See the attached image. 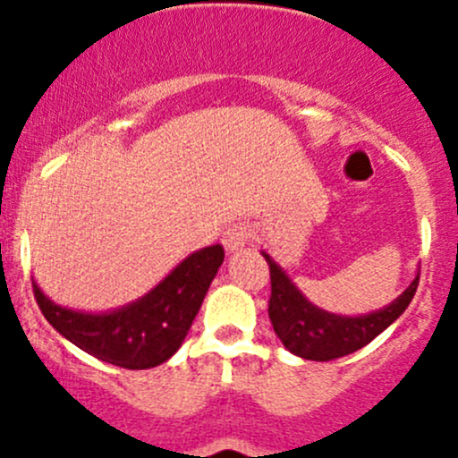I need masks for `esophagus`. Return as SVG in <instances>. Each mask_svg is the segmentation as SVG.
I'll return each instance as SVG.
<instances>
[{
    "mask_svg": "<svg viewBox=\"0 0 458 458\" xmlns=\"http://www.w3.org/2000/svg\"><path fill=\"white\" fill-rule=\"evenodd\" d=\"M221 242H224L225 250L228 252L242 250V248L250 242V230H248L243 224H234L230 225V228H225L224 239H221Z\"/></svg>",
    "mask_w": 458,
    "mask_h": 458,
    "instance_id": "obj_1",
    "label": "esophagus"
}]
</instances>
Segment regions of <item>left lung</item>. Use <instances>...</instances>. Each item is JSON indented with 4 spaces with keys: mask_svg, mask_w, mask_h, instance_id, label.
Listing matches in <instances>:
<instances>
[{
    "mask_svg": "<svg viewBox=\"0 0 458 458\" xmlns=\"http://www.w3.org/2000/svg\"><path fill=\"white\" fill-rule=\"evenodd\" d=\"M261 255L270 266L272 294L267 315L272 327L290 352L308 361H330L361 350L403 315L419 285L417 275L412 284L381 310L357 317L335 315L308 301L301 290L285 275L284 267L267 252Z\"/></svg>",
    "mask_w": 458,
    "mask_h": 458,
    "instance_id": "1",
    "label": "left lung"
}]
</instances>
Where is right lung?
I'll use <instances>...</instances> for the list:
<instances>
[{"label":"right lung","instance_id":"add662e5","mask_svg":"<svg viewBox=\"0 0 458 458\" xmlns=\"http://www.w3.org/2000/svg\"><path fill=\"white\" fill-rule=\"evenodd\" d=\"M221 263L219 243L201 248L177 263L150 293L108 312L57 306L37 281H32V293L46 321L77 348L126 370H148L182 348Z\"/></svg>","mask_w":458,"mask_h":458}]
</instances>
